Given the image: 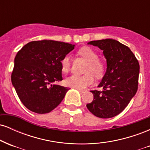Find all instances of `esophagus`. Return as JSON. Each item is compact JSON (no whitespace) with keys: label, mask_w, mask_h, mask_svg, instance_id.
I'll use <instances>...</instances> for the list:
<instances>
[{"label":"esophagus","mask_w":150,"mask_h":150,"mask_svg":"<svg viewBox=\"0 0 150 150\" xmlns=\"http://www.w3.org/2000/svg\"><path fill=\"white\" fill-rule=\"evenodd\" d=\"M77 90H78L80 93H84V92H85V91L82 90V89H77Z\"/></svg>","instance_id":"obj_1"}]
</instances>
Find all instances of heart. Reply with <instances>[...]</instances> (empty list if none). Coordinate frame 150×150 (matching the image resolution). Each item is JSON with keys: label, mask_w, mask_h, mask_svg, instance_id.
<instances>
[{"label": "heart", "mask_w": 150, "mask_h": 150, "mask_svg": "<svg viewBox=\"0 0 150 150\" xmlns=\"http://www.w3.org/2000/svg\"><path fill=\"white\" fill-rule=\"evenodd\" d=\"M79 56L87 61L85 70V75H73L68 77L64 81L65 85L74 89H84L94 82V77H101L104 73V65L98 59V54L90 47L85 46L77 51ZM61 65L62 72L68 73L71 65V58L69 55L65 56L61 59Z\"/></svg>", "instance_id": "heart-1"}]
</instances>
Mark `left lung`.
<instances>
[{
  "mask_svg": "<svg viewBox=\"0 0 150 150\" xmlns=\"http://www.w3.org/2000/svg\"><path fill=\"white\" fill-rule=\"evenodd\" d=\"M88 44L102 50L107 68L98 86L103 89L91 91L94 99L87 107L99 118H112L125 109L137 92L140 65L131 50L114 39L92 41Z\"/></svg>",
  "mask_w": 150,
  "mask_h": 150,
  "instance_id": "left-lung-1",
  "label": "left lung"
}]
</instances>
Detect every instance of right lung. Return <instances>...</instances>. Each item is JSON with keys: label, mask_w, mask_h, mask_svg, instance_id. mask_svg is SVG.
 <instances>
[{"label": "right lung", "mask_w": 150, "mask_h": 150, "mask_svg": "<svg viewBox=\"0 0 150 150\" xmlns=\"http://www.w3.org/2000/svg\"><path fill=\"white\" fill-rule=\"evenodd\" d=\"M74 47L57 41H33L18 51L11 81L26 108L43 114L59 105L69 89L53 83L63 80L61 61Z\"/></svg>", "instance_id": "1"}]
</instances>
